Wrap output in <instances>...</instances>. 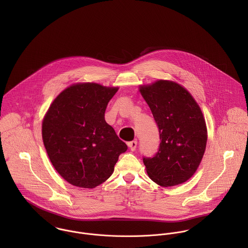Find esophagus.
Wrapping results in <instances>:
<instances>
[{"label": "esophagus", "instance_id": "34e87169", "mask_svg": "<svg viewBox=\"0 0 248 248\" xmlns=\"http://www.w3.org/2000/svg\"><path fill=\"white\" fill-rule=\"evenodd\" d=\"M128 146L130 148L131 151H135L137 149V146H138V141L137 140H134V141L129 142L128 143Z\"/></svg>", "mask_w": 248, "mask_h": 248}]
</instances>
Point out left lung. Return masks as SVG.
<instances>
[{"instance_id": "8db88e82", "label": "left lung", "mask_w": 248, "mask_h": 248, "mask_svg": "<svg viewBox=\"0 0 248 248\" xmlns=\"http://www.w3.org/2000/svg\"><path fill=\"white\" fill-rule=\"evenodd\" d=\"M159 130L160 145L152 158H143L149 177L162 187L187 181L198 170L207 143V127L201 107L180 84L156 80L140 85Z\"/></svg>"}]
</instances>
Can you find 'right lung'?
<instances>
[{"label": "right lung", "mask_w": 248, "mask_h": 248, "mask_svg": "<svg viewBox=\"0 0 248 248\" xmlns=\"http://www.w3.org/2000/svg\"><path fill=\"white\" fill-rule=\"evenodd\" d=\"M118 87L76 83L52 101L42 122V138L57 173L71 185L93 189L114 171L128 147L105 121Z\"/></svg>", "instance_id": "1"}]
</instances>
